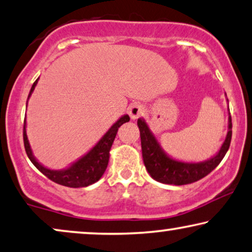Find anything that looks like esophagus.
<instances>
[{
    "label": "esophagus",
    "mask_w": 252,
    "mask_h": 252,
    "mask_svg": "<svg viewBox=\"0 0 252 252\" xmlns=\"http://www.w3.org/2000/svg\"><path fill=\"white\" fill-rule=\"evenodd\" d=\"M127 113H129L131 119L136 120L144 114V107L139 104H133L127 109Z\"/></svg>",
    "instance_id": "1"
}]
</instances>
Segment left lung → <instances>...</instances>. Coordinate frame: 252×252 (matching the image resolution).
<instances>
[{
	"label": "left lung",
	"mask_w": 252,
	"mask_h": 252,
	"mask_svg": "<svg viewBox=\"0 0 252 252\" xmlns=\"http://www.w3.org/2000/svg\"><path fill=\"white\" fill-rule=\"evenodd\" d=\"M226 95V94H225ZM228 102V99H226ZM229 111V109H228ZM143 160L147 172L157 182L170 185H186L209 175L227 153L232 139V119L228 116V131L221 147L214 157L202 162H184L168 155L144 119H138Z\"/></svg>",
	"instance_id": "1"
}]
</instances>
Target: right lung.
I'll list each match as a JSON object with an SVG mask.
<instances>
[{"mask_svg": "<svg viewBox=\"0 0 252 252\" xmlns=\"http://www.w3.org/2000/svg\"><path fill=\"white\" fill-rule=\"evenodd\" d=\"M40 79V77H38ZM38 79L33 83V86L31 88L30 94L27 98V104L28 99L33 94V91L36 87ZM130 118L129 115L126 114L120 118L114 125L109 127L107 132L102 136L97 144L94 145L91 150L77 158L75 162L70 163V164L65 169L60 170H52L49 169L43 164H41L40 162L36 160V158L34 157L33 151L30 145L27 138L26 132V119L24 121V145L25 150H26L27 157L30 158L31 162L43 173L44 176H47L49 179H51L52 182H55L59 185L67 186V187H87L89 185H92L95 182H98L104 175L106 168H107L108 160H109V150H111L113 141H114L116 133H118L119 127L121 126L123 123L129 122Z\"/></svg>", "mask_w": 252, "mask_h": 252, "instance_id": "right-lung-1", "label": "right lung"}]
</instances>
